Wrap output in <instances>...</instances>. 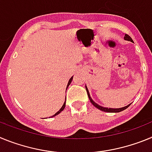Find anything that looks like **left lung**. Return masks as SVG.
<instances>
[{
    "label": "left lung",
    "instance_id": "left-lung-1",
    "mask_svg": "<svg viewBox=\"0 0 152 152\" xmlns=\"http://www.w3.org/2000/svg\"><path fill=\"white\" fill-rule=\"evenodd\" d=\"M124 39L126 40H128V41L133 42V41H132V39L131 37H130V36H129V35H127V34L125 35ZM85 88H86V91H87V92H88V97H89V99H90V100H91V103H92L93 105L95 107H96V108L99 109V110H100L103 111V112H108V113H119V112H121V111H123V110H126V109L128 108V107L130 106V104H131V103H130V104H129V105L126 106V107H122V108H116V109H115V108H107V107H101V106L98 105L97 103H95V102L94 101V100H93L92 99H91V96H90L89 91H88V88H87V86H85Z\"/></svg>",
    "mask_w": 152,
    "mask_h": 152
}]
</instances>
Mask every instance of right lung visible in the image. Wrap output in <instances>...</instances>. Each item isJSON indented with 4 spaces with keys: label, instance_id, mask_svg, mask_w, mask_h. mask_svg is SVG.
Segmentation results:
<instances>
[{
    "label": "right lung",
    "instance_id": "right-lung-1",
    "mask_svg": "<svg viewBox=\"0 0 152 152\" xmlns=\"http://www.w3.org/2000/svg\"><path fill=\"white\" fill-rule=\"evenodd\" d=\"M72 79H73V77H71V78H70V80H68V85H67V88H66V90H67V89H68V86H69V85H70V84H71V83H72ZM65 103H66V96H65V101H64V104H63V105H62V107H61V109H60L58 111V112H57V113H56V114H55V115H53V116H51V117H53V116H56V115H58V114H59V113H61V111H62V110H64V107H65Z\"/></svg>",
    "mask_w": 152,
    "mask_h": 152
}]
</instances>
